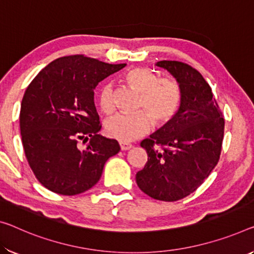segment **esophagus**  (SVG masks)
<instances>
[{"mask_svg":"<svg viewBox=\"0 0 254 254\" xmlns=\"http://www.w3.org/2000/svg\"><path fill=\"white\" fill-rule=\"evenodd\" d=\"M120 149L122 151H127L131 149V144H127V143H120Z\"/></svg>","mask_w":254,"mask_h":254,"instance_id":"obj_1","label":"esophagus"}]
</instances>
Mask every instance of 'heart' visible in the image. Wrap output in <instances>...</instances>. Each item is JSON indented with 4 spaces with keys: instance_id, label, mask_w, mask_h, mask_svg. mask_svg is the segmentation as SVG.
<instances>
[{
    "instance_id": "1",
    "label": "heart",
    "mask_w": 254,
    "mask_h": 254,
    "mask_svg": "<svg viewBox=\"0 0 254 254\" xmlns=\"http://www.w3.org/2000/svg\"><path fill=\"white\" fill-rule=\"evenodd\" d=\"M124 79L131 88L139 93L136 109L132 114H116L108 118L104 128L110 137L123 142H130L149 132L152 120L157 126L170 122L181 108L182 88L175 79L160 78L146 68H132L124 75ZM99 105L104 114L115 109L114 87L104 84L99 94Z\"/></svg>"
}]
</instances>
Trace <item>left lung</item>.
Instances as JSON below:
<instances>
[{"label": "left lung", "mask_w": 254, "mask_h": 254, "mask_svg": "<svg viewBox=\"0 0 254 254\" xmlns=\"http://www.w3.org/2000/svg\"><path fill=\"white\" fill-rule=\"evenodd\" d=\"M182 88L177 115L140 142L147 161L136 174V183L152 198L182 200L201 186L219 161L225 119L211 87L190 64L159 61Z\"/></svg>", "instance_id": "8db88e82"}]
</instances>
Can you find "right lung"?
I'll return each instance as SVG.
<instances>
[{
    "label": "right lung",
    "mask_w": 254,
    "mask_h": 254,
    "mask_svg": "<svg viewBox=\"0 0 254 254\" xmlns=\"http://www.w3.org/2000/svg\"><path fill=\"white\" fill-rule=\"evenodd\" d=\"M125 65L84 54L61 57L28 85L19 117L22 145L34 175L48 190L84 193L99 182L107 160L119 152L116 139L99 134L102 125L94 88Z\"/></svg>",
    "instance_id": "right-lung-1"
}]
</instances>
